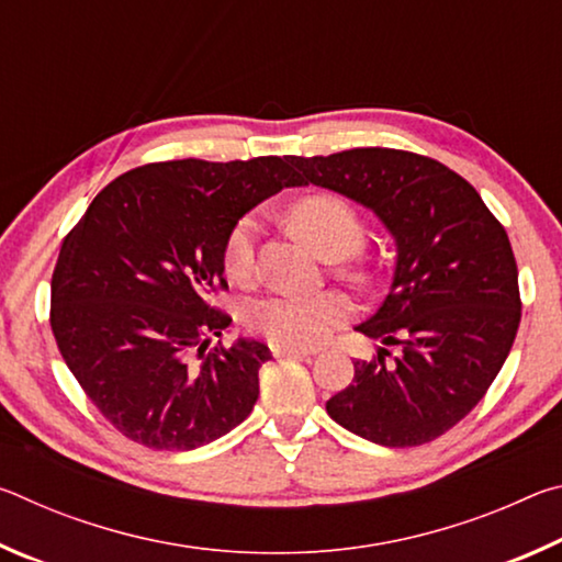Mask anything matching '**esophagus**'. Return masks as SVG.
Segmentation results:
<instances>
[{"label": "esophagus", "instance_id": "34e87169", "mask_svg": "<svg viewBox=\"0 0 562 562\" xmlns=\"http://www.w3.org/2000/svg\"><path fill=\"white\" fill-rule=\"evenodd\" d=\"M274 357H292V359H310L315 357V349H292V347H280V345H270Z\"/></svg>", "mask_w": 562, "mask_h": 562}]
</instances>
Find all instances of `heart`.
<instances>
[{"label":"heart","instance_id":"obj_1","mask_svg":"<svg viewBox=\"0 0 562 562\" xmlns=\"http://www.w3.org/2000/svg\"><path fill=\"white\" fill-rule=\"evenodd\" d=\"M290 223L327 260L349 258L364 240V225L355 207L331 193L304 195L292 205ZM255 240H258V217L243 215L223 243V268L227 278L235 282L250 280ZM349 317L351 304L341 292H319L312 297L272 292L252 300L243 315L245 325L252 331H258L272 345L292 349L325 345L331 331L347 325Z\"/></svg>","mask_w":562,"mask_h":562}]
</instances>
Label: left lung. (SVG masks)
<instances>
[{
	"mask_svg": "<svg viewBox=\"0 0 562 562\" xmlns=\"http://www.w3.org/2000/svg\"><path fill=\"white\" fill-rule=\"evenodd\" d=\"M315 183L379 215L396 240L389 294L361 335L398 345L355 361L327 414L361 439L406 449L453 429L488 392L520 325L518 268L475 188L429 156L351 148L290 156Z\"/></svg>",
	"mask_w": 562,
	"mask_h": 562,
	"instance_id": "left-lung-1",
	"label": "left lung"
}]
</instances>
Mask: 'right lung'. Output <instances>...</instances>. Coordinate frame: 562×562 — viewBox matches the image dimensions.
<instances>
[{
	"mask_svg": "<svg viewBox=\"0 0 562 562\" xmlns=\"http://www.w3.org/2000/svg\"><path fill=\"white\" fill-rule=\"evenodd\" d=\"M304 186L290 156L148 164L101 190L64 237L52 274V331L76 382L126 439L190 451L250 416L262 341L217 345L233 317L223 243L240 217Z\"/></svg>",
	"mask_w": 562,
	"mask_h": 562,
	"instance_id": "right-lung-1",
	"label": "right lung"
}]
</instances>
